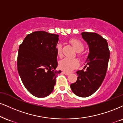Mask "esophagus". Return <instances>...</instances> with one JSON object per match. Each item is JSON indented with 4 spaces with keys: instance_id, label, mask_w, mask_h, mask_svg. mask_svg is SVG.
I'll return each mask as SVG.
<instances>
[{
    "instance_id": "1",
    "label": "esophagus",
    "mask_w": 123,
    "mask_h": 123,
    "mask_svg": "<svg viewBox=\"0 0 123 123\" xmlns=\"http://www.w3.org/2000/svg\"><path fill=\"white\" fill-rule=\"evenodd\" d=\"M63 73L64 74V75H67V76H68V75H69V73H68V72H64V71H63Z\"/></svg>"
}]
</instances>
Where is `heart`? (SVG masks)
I'll return each instance as SVG.
<instances>
[{
	"label": "heart",
	"instance_id": "b5f03b06",
	"mask_svg": "<svg viewBox=\"0 0 123 123\" xmlns=\"http://www.w3.org/2000/svg\"><path fill=\"white\" fill-rule=\"evenodd\" d=\"M69 42L73 45L76 51L78 52V56H81V51H83L84 47L82 42L76 39H72ZM56 52L58 56H62V45L60 44H57L56 46ZM78 66L79 62L76 59L64 58L59 62V68L66 72H71L76 68Z\"/></svg>",
	"mask_w": 123,
	"mask_h": 123
}]
</instances>
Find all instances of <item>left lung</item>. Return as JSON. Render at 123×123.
<instances>
[{"label": "left lung", "instance_id": "8db88e82", "mask_svg": "<svg viewBox=\"0 0 123 123\" xmlns=\"http://www.w3.org/2000/svg\"><path fill=\"white\" fill-rule=\"evenodd\" d=\"M81 36L89 47V54L84 64L86 70L77 71L78 80L70 87L76 95L86 98L95 93L102 84L110 52L107 40L100 35L83 32Z\"/></svg>", "mask_w": 123, "mask_h": 123}]
</instances>
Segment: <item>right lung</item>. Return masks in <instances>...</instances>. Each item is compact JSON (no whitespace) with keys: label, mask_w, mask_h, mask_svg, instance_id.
Instances as JSON below:
<instances>
[{"label":"right lung","mask_w":123,"mask_h":123,"mask_svg":"<svg viewBox=\"0 0 123 123\" xmlns=\"http://www.w3.org/2000/svg\"><path fill=\"white\" fill-rule=\"evenodd\" d=\"M58 41V35L39 31L27 35L19 46L18 72L25 88L37 98L52 93L56 75L61 73L55 70Z\"/></svg>","instance_id":"obj_1"}]
</instances>
